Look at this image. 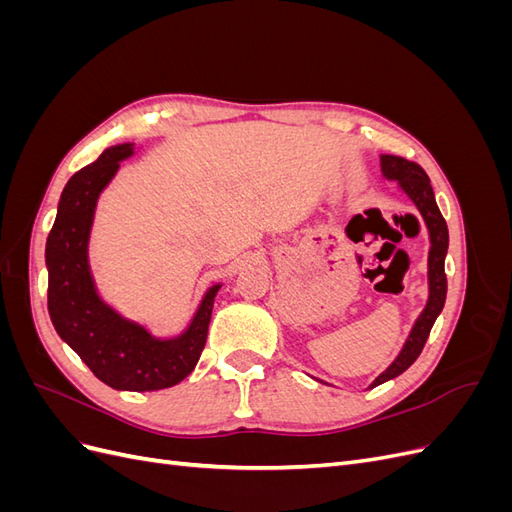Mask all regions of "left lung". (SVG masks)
<instances>
[{"label": "left lung", "instance_id": "8db88e82", "mask_svg": "<svg viewBox=\"0 0 512 512\" xmlns=\"http://www.w3.org/2000/svg\"><path fill=\"white\" fill-rule=\"evenodd\" d=\"M380 170L384 179L395 181L397 188L410 198V203L416 207L418 213H421V218L427 226V235H429L427 303L423 307V312L414 320L408 339L404 342V346H401L399 354L395 356V361L369 384V389H374V386L404 374V371L418 359V354H421L427 342L433 322H436V318L440 316L446 301L444 258L448 252V228L436 205V196H433V188L427 173L418 164L397 156H380Z\"/></svg>", "mask_w": 512, "mask_h": 512}]
</instances>
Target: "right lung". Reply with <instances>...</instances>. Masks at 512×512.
Wrapping results in <instances>:
<instances>
[{"label":"right lung","mask_w":512,"mask_h":512,"mask_svg":"<svg viewBox=\"0 0 512 512\" xmlns=\"http://www.w3.org/2000/svg\"><path fill=\"white\" fill-rule=\"evenodd\" d=\"M136 153L134 143L113 145L72 175L61 192L57 218L46 239L49 316L57 335L81 356L94 376L115 391H160L192 374L207 342L215 294L200 299L188 327L173 337L153 335L145 324L121 316L96 288L89 267V239L100 194L119 164Z\"/></svg>","instance_id":"obj_1"}]
</instances>
